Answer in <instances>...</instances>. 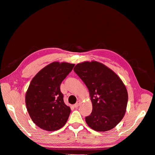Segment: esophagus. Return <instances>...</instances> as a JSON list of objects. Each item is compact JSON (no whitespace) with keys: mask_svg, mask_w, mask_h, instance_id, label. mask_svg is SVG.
Listing matches in <instances>:
<instances>
[{"mask_svg":"<svg viewBox=\"0 0 155 155\" xmlns=\"http://www.w3.org/2000/svg\"><path fill=\"white\" fill-rule=\"evenodd\" d=\"M80 103H81L80 100H78V101L76 102V104L74 105V107L75 108H77V107H79V105H80Z\"/></svg>","mask_w":155,"mask_h":155,"instance_id":"obj_1","label":"esophagus"}]
</instances>
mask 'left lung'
<instances>
[{
  "label": "left lung",
  "mask_w": 155,
  "mask_h": 155,
  "mask_svg": "<svg viewBox=\"0 0 155 155\" xmlns=\"http://www.w3.org/2000/svg\"><path fill=\"white\" fill-rule=\"evenodd\" d=\"M74 72L87 87L92 103L87 125L96 131L113 129L125 115L128 94L121 79L112 70L97 61L78 64Z\"/></svg>",
  "instance_id": "1"
}]
</instances>
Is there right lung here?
Wrapping results in <instances>:
<instances>
[{
  "instance_id": "add662e5",
  "label": "right lung",
  "mask_w": 155,
  "mask_h": 155,
  "mask_svg": "<svg viewBox=\"0 0 155 155\" xmlns=\"http://www.w3.org/2000/svg\"><path fill=\"white\" fill-rule=\"evenodd\" d=\"M74 67L68 63H51L32 79L26 94V105L39 127L53 131L66 124L71 110L64 103L60 86Z\"/></svg>"
}]
</instances>
